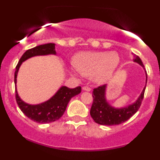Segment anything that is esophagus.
Returning <instances> with one entry per match:
<instances>
[{"label": "esophagus", "mask_w": 160, "mask_h": 160, "mask_svg": "<svg viewBox=\"0 0 160 160\" xmlns=\"http://www.w3.org/2000/svg\"><path fill=\"white\" fill-rule=\"evenodd\" d=\"M83 90H86V91H90V90H91V88H89V87H88V86H84V87H83Z\"/></svg>", "instance_id": "34e87169"}]
</instances>
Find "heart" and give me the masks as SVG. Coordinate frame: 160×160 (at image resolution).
I'll return each mask as SVG.
<instances>
[{
  "label": "heart",
  "instance_id": "heart-1",
  "mask_svg": "<svg viewBox=\"0 0 160 160\" xmlns=\"http://www.w3.org/2000/svg\"><path fill=\"white\" fill-rule=\"evenodd\" d=\"M119 63L114 52H84L72 59L74 69L83 77H90L97 83H103L112 75Z\"/></svg>",
  "mask_w": 160,
  "mask_h": 160
}]
</instances>
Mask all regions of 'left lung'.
Returning <instances> with one entry per match:
<instances>
[{"label": "left lung", "instance_id": "obj_1", "mask_svg": "<svg viewBox=\"0 0 160 160\" xmlns=\"http://www.w3.org/2000/svg\"><path fill=\"white\" fill-rule=\"evenodd\" d=\"M134 62H138L144 68V65L141 59L136 55H134ZM146 83H147V73H146ZM146 86L135 103L122 108H113L107 102L105 98L107 85L104 84L94 88L92 93L93 101L90 111V116L96 123L102 125H108V126L115 125L126 122L139 109L142 101L144 98Z\"/></svg>", "mask_w": 160, "mask_h": 160}]
</instances>
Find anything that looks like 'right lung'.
<instances>
[{"label": "right lung", "instance_id": "1", "mask_svg": "<svg viewBox=\"0 0 160 160\" xmlns=\"http://www.w3.org/2000/svg\"><path fill=\"white\" fill-rule=\"evenodd\" d=\"M56 55L54 43L40 45L32 49H28L21 57L18 63L16 66L14 72V83H17V75L19 67L22 62L31 57L36 56H45V55ZM81 92V88L77 87L73 89L67 87H61L54 96L49 100L39 104H28L24 102L18 94L17 89L15 88V98L17 104L21 111L31 120L41 124L50 123L58 120L62 116L67 109V104L72 97L79 94Z\"/></svg>", "mask_w": 160, "mask_h": 160}]
</instances>
